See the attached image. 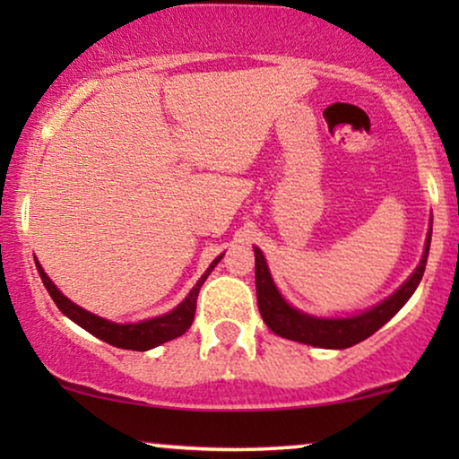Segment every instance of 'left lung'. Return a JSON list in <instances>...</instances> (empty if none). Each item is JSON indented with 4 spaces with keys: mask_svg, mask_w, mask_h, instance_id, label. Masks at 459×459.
<instances>
[{
    "mask_svg": "<svg viewBox=\"0 0 459 459\" xmlns=\"http://www.w3.org/2000/svg\"><path fill=\"white\" fill-rule=\"evenodd\" d=\"M430 238H432V217H430V230L426 234V247L424 255L420 259V265L413 269V273L394 290L391 297H386L382 303L374 305L372 309H366L361 313H355L351 317H317L309 316V313L294 309L288 300L281 297L278 286L269 273L267 261L263 256L261 248L255 247V280H256V303H259V311L263 322L267 328L275 332L281 338L288 341H297L303 344H311V347L319 349H349L353 344L366 341L380 330L388 319L397 316V311L403 307L422 280L426 259H429L430 250Z\"/></svg>",
    "mask_w": 459,
    "mask_h": 459,
    "instance_id": "1",
    "label": "left lung"
}]
</instances>
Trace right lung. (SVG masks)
Masks as SVG:
<instances>
[{"mask_svg": "<svg viewBox=\"0 0 459 459\" xmlns=\"http://www.w3.org/2000/svg\"><path fill=\"white\" fill-rule=\"evenodd\" d=\"M221 259L223 255H219L217 259L211 263L209 269L200 275L196 286L192 288L190 294H187V297L181 300L175 309L165 313V316L143 319V322H135V324H117V322H110V319L93 316V313L83 309V307L73 303L71 299H66L65 294L56 288L54 281L48 278L46 272H43L39 261H35V265H37V272L41 275L43 286L48 288L49 297L54 299L56 307H58L68 319H73V322L81 325V328L100 338V341L112 344V347L131 349V351H148V349L159 347V344L167 341H173V338L181 336L187 328H190L194 322V313H196V299H198L200 288H203L204 280L209 278L211 272L217 267V263Z\"/></svg>", "mask_w": 459, "mask_h": 459, "instance_id": "add662e5", "label": "right lung"}]
</instances>
